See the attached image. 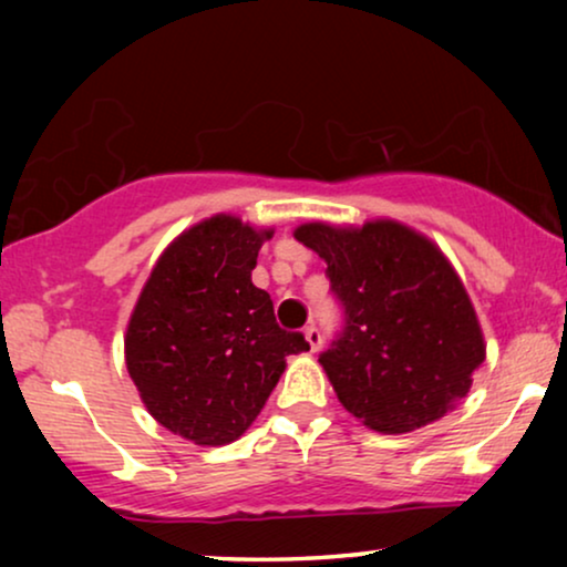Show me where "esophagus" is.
I'll return each instance as SVG.
<instances>
[{"label":"esophagus","instance_id":"esophagus-1","mask_svg":"<svg viewBox=\"0 0 567 567\" xmlns=\"http://www.w3.org/2000/svg\"><path fill=\"white\" fill-rule=\"evenodd\" d=\"M305 338H307V343H309V348H312V351H320L322 348V332L315 328V324H309V328L305 330Z\"/></svg>","mask_w":567,"mask_h":567}]
</instances>
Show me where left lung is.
Masks as SVG:
<instances>
[{
    "mask_svg": "<svg viewBox=\"0 0 567 567\" xmlns=\"http://www.w3.org/2000/svg\"><path fill=\"white\" fill-rule=\"evenodd\" d=\"M293 237L324 258L343 312L320 363L348 413L405 433L439 421L485 361L475 309L444 255L398 221L305 224Z\"/></svg>",
    "mask_w": 567,
    "mask_h": 567,
    "instance_id": "left-lung-1",
    "label": "left lung"
}]
</instances>
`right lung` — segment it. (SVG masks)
<instances>
[{"label": "right lung", "mask_w": 567, "mask_h": 567, "mask_svg": "<svg viewBox=\"0 0 567 567\" xmlns=\"http://www.w3.org/2000/svg\"><path fill=\"white\" fill-rule=\"evenodd\" d=\"M266 237L235 216L196 224L162 252L131 315L126 367L146 410L200 446L243 436L286 355L309 351L250 278Z\"/></svg>", "instance_id": "obj_1"}]
</instances>
